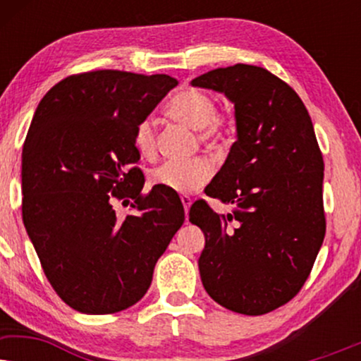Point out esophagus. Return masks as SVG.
Segmentation results:
<instances>
[{
	"label": "esophagus",
	"instance_id": "1",
	"mask_svg": "<svg viewBox=\"0 0 361 361\" xmlns=\"http://www.w3.org/2000/svg\"><path fill=\"white\" fill-rule=\"evenodd\" d=\"M180 202H182V205H184V210H185V214H189V209H190V205H192V199L189 195H182L180 197Z\"/></svg>",
	"mask_w": 361,
	"mask_h": 361
}]
</instances>
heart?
<instances>
[{"mask_svg":"<svg viewBox=\"0 0 361 361\" xmlns=\"http://www.w3.org/2000/svg\"><path fill=\"white\" fill-rule=\"evenodd\" d=\"M167 115L172 120L184 123L192 130L200 131V140L207 145H219L228 140L233 133V118L226 113H216V103L209 93L197 88H184L171 98ZM156 128L152 120L141 121L135 133V146L141 156L156 152ZM212 167L209 159L177 162L167 161L156 167L151 174L152 184L164 187L177 194H190L210 180Z\"/></svg>","mask_w":361,"mask_h":361,"instance_id":"1","label":"heart"}]
</instances>
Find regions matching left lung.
<instances>
[{
    "label": "left lung",
    "mask_w": 361,
    "mask_h": 361,
    "mask_svg": "<svg viewBox=\"0 0 361 361\" xmlns=\"http://www.w3.org/2000/svg\"><path fill=\"white\" fill-rule=\"evenodd\" d=\"M190 85L224 93L236 125V141L205 187L233 210L225 219L202 200L189 212L205 235L202 284L233 312L268 314L299 293L325 236L324 159L312 120L288 83L256 66L215 68Z\"/></svg>",
    "instance_id": "8db88e82"
}]
</instances>
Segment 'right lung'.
I'll return each instance as SVG.
<instances>
[{
    "label": "right lung",
    "mask_w": 361,
    "mask_h": 361,
    "mask_svg": "<svg viewBox=\"0 0 361 361\" xmlns=\"http://www.w3.org/2000/svg\"><path fill=\"white\" fill-rule=\"evenodd\" d=\"M177 85L169 75L95 71L49 90L23 147V221L49 283L82 314H113L149 289L185 220L174 192L141 195L135 133ZM133 198L118 219L111 197Z\"/></svg>",
    "instance_id": "obj_1"
}]
</instances>
